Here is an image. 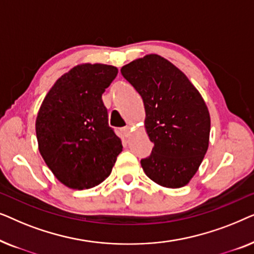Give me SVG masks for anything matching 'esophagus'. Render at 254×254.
Here are the masks:
<instances>
[{
	"label": "esophagus",
	"instance_id": "34e87169",
	"mask_svg": "<svg viewBox=\"0 0 254 254\" xmlns=\"http://www.w3.org/2000/svg\"><path fill=\"white\" fill-rule=\"evenodd\" d=\"M121 131H123V134L125 135V136H128V135L130 134V126L123 127V128H121Z\"/></svg>",
	"mask_w": 254,
	"mask_h": 254
}]
</instances>
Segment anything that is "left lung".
Segmentation results:
<instances>
[{"label":"left lung","instance_id":"8db88e82","mask_svg":"<svg viewBox=\"0 0 254 254\" xmlns=\"http://www.w3.org/2000/svg\"><path fill=\"white\" fill-rule=\"evenodd\" d=\"M121 74L140 93L144 126L154 148L141 159L145 175L158 185H187L206 155L210 117L199 91L182 70L157 54L131 61Z\"/></svg>","mask_w":254,"mask_h":254}]
</instances>
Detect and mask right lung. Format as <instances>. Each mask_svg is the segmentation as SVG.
Masks as SVG:
<instances>
[{"instance_id": "obj_1", "label": "right lung", "mask_w": 254, "mask_h": 254, "mask_svg": "<svg viewBox=\"0 0 254 254\" xmlns=\"http://www.w3.org/2000/svg\"><path fill=\"white\" fill-rule=\"evenodd\" d=\"M117 74L113 65H76L55 82L38 112L40 154L53 175L70 189L99 185L123 151L102 99Z\"/></svg>"}]
</instances>
